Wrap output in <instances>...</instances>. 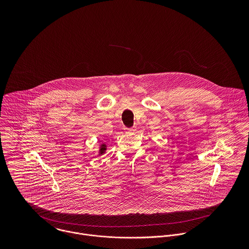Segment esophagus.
<instances>
[{"label":"esophagus","mask_w":249,"mask_h":249,"mask_svg":"<svg viewBox=\"0 0 249 249\" xmlns=\"http://www.w3.org/2000/svg\"><path fill=\"white\" fill-rule=\"evenodd\" d=\"M126 131H128V132H132V131H135V127H131V128H127V129H125Z\"/></svg>","instance_id":"esophagus-1"}]
</instances>
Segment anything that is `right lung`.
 Returning a JSON list of instances; mask_svg holds the SVG:
<instances>
[{
  "mask_svg": "<svg viewBox=\"0 0 249 249\" xmlns=\"http://www.w3.org/2000/svg\"><path fill=\"white\" fill-rule=\"evenodd\" d=\"M106 150H107V144H106V143H102V144H101V148H100V154H99V155H101V154L105 153V152H106Z\"/></svg>",
  "mask_w": 249,
  "mask_h": 249,
  "instance_id": "right-lung-1",
  "label": "right lung"
}]
</instances>
